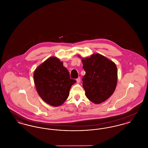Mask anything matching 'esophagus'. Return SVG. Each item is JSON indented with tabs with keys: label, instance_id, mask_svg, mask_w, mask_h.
<instances>
[{
	"label": "esophagus",
	"instance_id": "obj_1",
	"mask_svg": "<svg viewBox=\"0 0 148 148\" xmlns=\"http://www.w3.org/2000/svg\"><path fill=\"white\" fill-rule=\"evenodd\" d=\"M76 80H77V83H79V82H80V77H77V79H76Z\"/></svg>",
	"mask_w": 148,
	"mask_h": 148
}]
</instances>
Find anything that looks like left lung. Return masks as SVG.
Wrapping results in <instances>:
<instances>
[{
	"label": "left lung",
	"instance_id": "1",
	"mask_svg": "<svg viewBox=\"0 0 148 148\" xmlns=\"http://www.w3.org/2000/svg\"><path fill=\"white\" fill-rule=\"evenodd\" d=\"M85 74L83 86L87 98L100 104L109 98L115 91L118 71L115 64L99 54L82 59Z\"/></svg>",
	"mask_w": 148,
	"mask_h": 148
}]
</instances>
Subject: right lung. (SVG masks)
Segmentation results:
<instances>
[{
	"instance_id": "1",
	"label": "right lung",
	"mask_w": 148,
	"mask_h": 148,
	"mask_svg": "<svg viewBox=\"0 0 148 148\" xmlns=\"http://www.w3.org/2000/svg\"><path fill=\"white\" fill-rule=\"evenodd\" d=\"M36 91L42 100L54 106L63 104L68 98L71 86L76 82L56 57H51L40 65L34 73Z\"/></svg>"
}]
</instances>
